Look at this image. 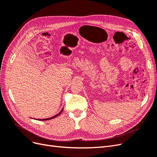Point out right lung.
Listing matches in <instances>:
<instances>
[{"label":"right lung","mask_w":157,"mask_h":157,"mask_svg":"<svg viewBox=\"0 0 157 157\" xmlns=\"http://www.w3.org/2000/svg\"><path fill=\"white\" fill-rule=\"evenodd\" d=\"M63 108L61 109V111L58 114V115H55L54 117H50V118H44V119H38V120H39V121H48V120H50V119H52V118H56V117H58V116H59L60 114L62 113V111H63Z\"/></svg>","instance_id":"right-lung-1"}]
</instances>
